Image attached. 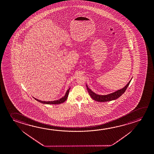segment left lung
<instances>
[{
	"label": "left lung",
	"instance_id": "left-lung-1",
	"mask_svg": "<svg viewBox=\"0 0 154 154\" xmlns=\"http://www.w3.org/2000/svg\"><path fill=\"white\" fill-rule=\"evenodd\" d=\"M131 80L129 81L128 83L127 84L124 88H121L120 90H119L118 91L114 92L113 93L109 94L107 95H99L96 93L93 92V91L91 90V89L88 88V86L86 85L87 90L88 91L90 96H91V98L93 99V100H96L98 102H106V101H112L115 99L119 98L120 96L122 95V94L125 93L126 89L128 88L129 84L131 82Z\"/></svg>",
	"mask_w": 154,
	"mask_h": 154
}]
</instances>
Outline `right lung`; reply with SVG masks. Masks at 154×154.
<instances>
[{"instance_id":"right-lung-1","label":"right lung","mask_w":154,"mask_h":154,"mask_svg":"<svg viewBox=\"0 0 154 154\" xmlns=\"http://www.w3.org/2000/svg\"><path fill=\"white\" fill-rule=\"evenodd\" d=\"M70 89V88H69L68 90H67L66 92V94H65V96L63 97H62V98L60 99H58L57 100L45 101H42V100H38V99L35 98H34L36 100H37V101H38V102H40L41 103H45V104H55H55H60V103H64V102L66 101V100L67 99V98H68V97L69 92Z\"/></svg>"}]
</instances>
